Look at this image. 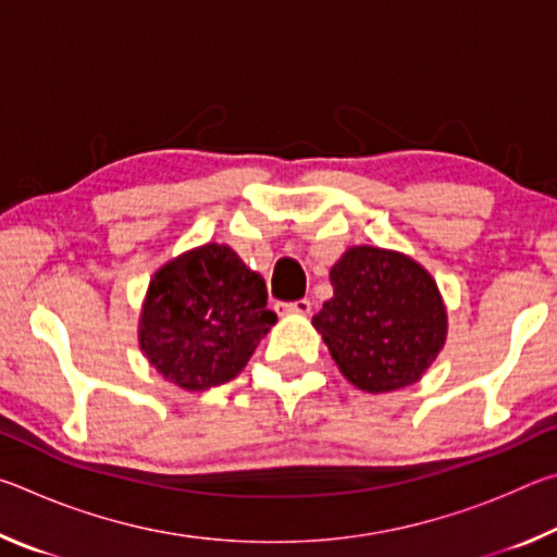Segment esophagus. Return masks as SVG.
<instances>
[{
	"label": "esophagus",
	"mask_w": 557,
	"mask_h": 557,
	"mask_svg": "<svg viewBox=\"0 0 557 557\" xmlns=\"http://www.w3.org/2000/svg\"><path fill=\"white\" fill-rule=\"evenodd\" d=\"M282 309H285V312H289V314L307 317L309 312H312V301H309V299H297V301H289V305H285Z\"/></svg>",
	"instance_id": "esophagus-1"
}]
</instances>
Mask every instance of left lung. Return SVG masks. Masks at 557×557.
Listing matches in <instances>:
<instances>
[{
    "label": "left lung",
    "instance_id": "obj_1",
    "mask_svg": "<svg viewBox=\"0 0 557 557\" xmlns=\"http://www.w3.org/2000/svg\"><path fill=\"white\" fill-rule=\"evenodd\" d=\"M329 280L334 297L312 324L344 379L375 395L418 383L447 342L435 277L405 252L354 245Z\"/></svg>",
    "mask_w": 557,
    "mask_h": 557
}]
</instances>
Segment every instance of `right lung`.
Wrapping results in <instances>:
<instances>
[{"label":"right lung","instance_id":"1","mask_svg":"<svg viewBox=\"0 0 557 557\" xmlns=\"http://www.w3.org/2000/svg\"><path fill=\"white\" fill-rule=\"evenodd\" d=\"M275 322L262 275L231 245L206 243L154 272L137 338L164 381L201 393L235 379Z\"/></svg>","mask_w":557,"mask_h":557}]
</instances>
